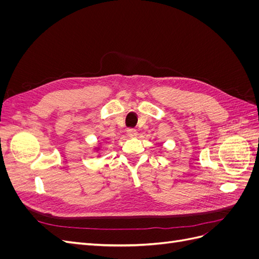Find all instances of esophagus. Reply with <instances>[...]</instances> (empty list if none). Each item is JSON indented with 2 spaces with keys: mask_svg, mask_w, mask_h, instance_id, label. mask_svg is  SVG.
<instances>
[{
  "mask_svg": "<svg viewBox=\"0 0 259 259\" xmlns=\"http://www.w3.org/2000/svg\"><path fill=\"white\" fill-rule=\"evenodd\" d=\"M127 135H128L130 137H132V138H135V137H137V135H138V132H137L135 128H128V130H127Z\"/></svg>",
  "mask_w": 259,
  "mask_h": 259,
  "instance_id": "1",
  "label": "esophagus"
}]
</instances>
